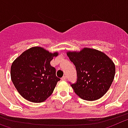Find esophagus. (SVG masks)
I'll return each instance as SVG.
<instances>
[{
  "mask_svg": "<svg viewBox=\"0 0 128 128\" xmlns=\"http://www.w3.org/2000/svg\"><path fill=\"white\" fill-rule=\"evenodd\" d=\"M61 79L62 80H66V79H67V78H66V76H64L62 77V78Z\"/></svg>",
  "mask_w": 128,
  "mask_h": 128,
  "instance_id": "34e87169",
  "label": "esophagus"
}]
</instances>
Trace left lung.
Masks as SVG:
<instances>
[{
  "mask_svg": "<svg viewBox=\"0 0 128 128\" xmlns=\"http://www.w3.org/2000/svg\"><path fill=\"white\" fill-rule=\"evenodd\" d=\"M67 55L75 66L76 82L71 83L78 96L86 100H96L108 92L115 74L113 61L103 52L84 48L80 52H68Z\"/></svg>",
  "mask_w": 128,
  "mask_h": 128,
  "instance_id": "left-lung-1",
  "label": "left lung"
}]
</instances>
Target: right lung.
<instances>
[{"label":"right lung","instance_id":"right-lung-1","mask_svg":"<svg viewBox=\"0 0 128 128\" xmlns=\"http://www.w3.org/2000/svg\"><path fill=\"white\" fill-rule=\"evenodd\" d=\"M57 52L50 53L41 47L23 52L12 63L11 78L21 96L32 102H42L53 93L60 78L50 62Z\"/></svg>","mask_w":128,"mask_h":128}]
</instances>
